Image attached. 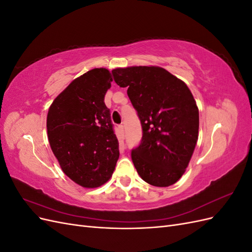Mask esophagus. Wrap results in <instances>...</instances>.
<instances>
[{
  "label": "esophagus",
  "mask_w": 252,
  "mask_h": 252,
  "mask_svg": "<svg viewBox=\"0 0 252 252\" xmlns=\"http://www.w3.org/2000/svg\"><path fill=\"white\" fill-rule=\"evenodd\" d=\"M118 131H119V134H118V138L120 141H124L125 139V132H124V126L123 125H120L118 127Z\"/></svg>",
  "instance_id": "esophagus-1"
}]
</instances>
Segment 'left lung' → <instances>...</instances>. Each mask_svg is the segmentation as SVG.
Returning <instances> with one entry per match:
<instances>
[{"mask_svg":"<svg viewBox=\"0 0 252 252\" xmlns=\"http://www.w3.org/2000/svg\"><path fill=\"white\" fill-rule=\"evenodd\" d=\"M127 88L143 136L131 150L133 165L148 184L168 187L184 174L199 136V109L186 84L164 68L132 66L112 70Z\"/></svg>","mask_w":252,"mask_h":252,"instance_id":"left-lung-1","label":"left lung"}]
</instances>
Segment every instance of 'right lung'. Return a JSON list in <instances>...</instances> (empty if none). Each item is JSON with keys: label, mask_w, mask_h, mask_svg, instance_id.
Masks as SVG:
<instances>
[{"label": "right lung", "mask_w": 252, "mask_h": 252, "mask_svg": "<svg viewBox=\"0 0 252 252\" xmlns=\"http://www.w3.org/2000/svg\"><path fill=\"white\" fill-rule=\"evenodd\" d=\"M111 82L108 69L87 71L55 98L47 114L53 155L67 177L85 188L105 184L120 156L110 110L104 103Z\"/></svg>", "instance_id": "1"}]
</instances>
